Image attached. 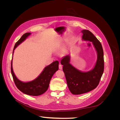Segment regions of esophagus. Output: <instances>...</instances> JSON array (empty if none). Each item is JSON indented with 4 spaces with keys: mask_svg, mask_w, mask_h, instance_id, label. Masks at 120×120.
<instances>
[{
    "mask_svg": "<svg viewBox=\"0 0 120 120\" xmlns=\"http://www.w3.org/2000/svg\"><path fill=\"white\" fill-rule=\"evenodd\" d=\"M59 68L60 69V70H62L63 69V66L61 64H59Z\"/></svg>",
    "mask_w": 120,
    "mask_h": 120,
    "instance_id": "obj_1",
    "label": "esophagus"
}]
</instances>
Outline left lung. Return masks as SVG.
<instances>
[{
    "label": "left lung",
    "mask_w": 120,
    "mask_h": 120,
    "mask_svg": "<svg viewBox=\"0 0 120 120\" xmlns=\"http://www.w3.org/2000/svg\"><path fill=\"white\" fill-rule=\"evenodd\" d=\"M82 39L93 42L98 53V59L95 67L88 72L81 71L72 66L70 63V56H65L61 60L60 63L63 65L68 88L74 95L88 93L96 88L104 70V52L101 42L89 30H82Z\"/></svg>",
    "instance_id": "left-lung-1"
}]
</instances>
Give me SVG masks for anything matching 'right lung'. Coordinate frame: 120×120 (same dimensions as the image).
Here are the masks:
<instances>
[{
	"label": "right lung",
	"mask_w": 120,
	"mask_h": 120,
	"mask_svg": "<svg viewBox=\"0 0 120 120\" xmlns=\"http://www.w3.org/2000/svg\"><path fill=\"white\" fill-rule=\"evenodd\" d=\"M30 34V33L24 34L18 41L15 45L14 50L19 44L23 41ZM59 63L57 60L54 61L48 66L46 67L38 77L34 81L24 82L19 81L14 74L12 69V59L11 63V72L13 81L17 88L23 93L28 95L37 96L45 93L48 89L49 82L52 75L56 71L59 70Z\"/></svg>",
	"instance_id": "right-lung-1"
}]
</instances>
